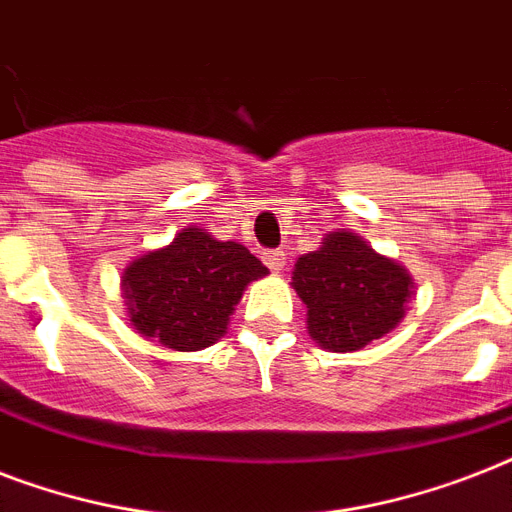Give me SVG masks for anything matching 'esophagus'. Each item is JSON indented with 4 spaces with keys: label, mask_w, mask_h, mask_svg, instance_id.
Masks as SVG:
<instances>
[{
    "label": "esophagus",
    "mask_w": 512,
    "mask_h": 512,
    "mask_svg": "<svg viewBox=\"0 0 512 512\" xmlns=\"http://www.w3.org/2000/svg\"><path fill=\"white\" fill-rule=\"evenodd\" d=\"M263 260L273 273H281L284 271V265H287V255H284V249H271V252H265Z\"/></svg>",
    "instance_id": "obj_1"
}]
</instances>
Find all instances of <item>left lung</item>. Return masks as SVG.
I'll return each mask as SVG.
<instances>
[{
    "mask_svg": "<svg viewBox=\"0 0 512 512\" xmlns=\"http://www.w3.org/2000/svg\"><path fill=\"white\" fill-rule=\"evenodd\" d=\"M292 287L308 308V335L324 350L350 353L396 329L414 281L361 236L332 231L316 252L297 257Z\"/></svg>",
    "mask_w": 512,
    "mask_h": 512,
    "instance_id": "1",
    "label": "left lung"
}]
</instances>
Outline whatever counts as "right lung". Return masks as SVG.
Listing matches in <instances>:
<instances>
[{
  "label": "right lung",
  "instance_id": "add662e5",
  "mask_svg": "<svg viewBox=\"0 0 512 512\" xmlns=\"http://www.w3.org/2000/svg\"><path fill=\"white\" fill-rule=\"evenodd\" d=\"M265 273L247 247L191 225L167 247L132 260L122 292L138 335L185 353L220 340L247 284Z\"/></svg>",
  "mask_w": 512,
  "mask_h": 512
}]
</instances>
